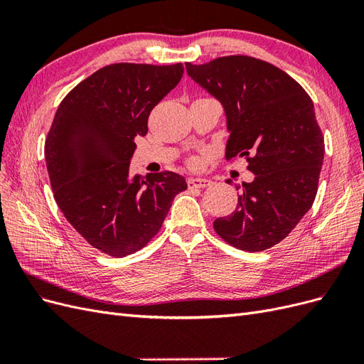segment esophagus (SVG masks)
Returning a JSON list of instances; mask_svg holds the SVG:
<instances>
[{
    "instance_id": "esophagus-1",
    "label": "esophagus",
    "mask_w": 364,
    "mask_h": 364,
    "mask_svg": "<svg viewBox=\"0 0 364 364\" xmlns=\"http://www.w3.org/2000/svg\"><path fill=\"white\" fill-rule=\"evenodd\" d=\"M211 185V181L205 178H190L188 186L190 188H206V186Z\"/></svg>"
}]
</instances>
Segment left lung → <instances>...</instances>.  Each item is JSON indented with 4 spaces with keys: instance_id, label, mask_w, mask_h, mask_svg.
<instances>
[{
    "instance_id": "obj_1",
    "label": "left lung",
    "mask_w": 364,
    "mask_h": 364,
    "mask_svg": "<svg viewBox=\"0 0 364 364\" xmlns=\"http://www.w3.org/2000/svg\"><path fill=\"white\" fill-rule=\"evenodd\" d=\"M185 67L225 107L226 159L246 158L255 174L214 230L246 252L278 245L311 208L322 170L325 144L310 95L287 73L250 56Z\"/></svg>"
}]
</instances>
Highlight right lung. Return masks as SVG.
<instances>
[{
  "label": "right lung",
  "instance_id": "1",
  "mask_svg": "<svg viewBox=\"0 0 364 364\" xmlns=\"http://www.w3.org/2000/svg\"><path fill=\"white\" fill-rule=\"evenodd\" d=\"M182 63H112L63 98L46 139L58 206L92 247L123 258L155 237L176 194L173 171H129L135 138L147 135L151 109L182 79Z\"/></svg>",
  "mask_w": 364,
  "mask_h": 364
}]
</instances>
